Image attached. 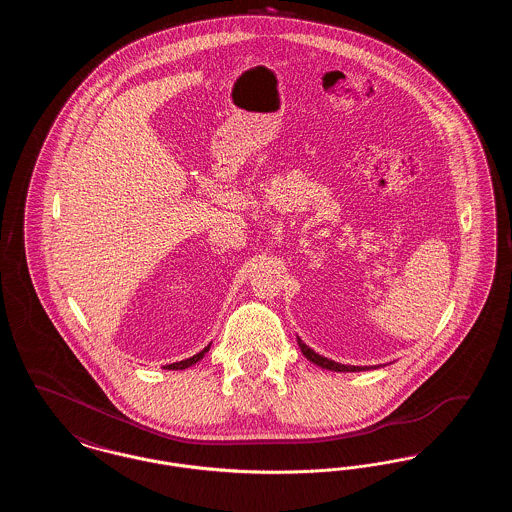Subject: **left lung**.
Masks as SVG:
<instances>
[{
	"label": "left lung",
	"instance_id": "left-lung-1",
	"mask_svg": "<svg viewBox=\"0 0 512 512\" xmlns=\"http://www.w3.org/2000/svg\"><path fill=\"white\" fill-rule=\"evenodd\" d=\"M299 347H301L303 355H305L311 363L322 366V368H326V370H336V372H357V370H366L363 366H345L340 365V363H334V361H328L326 357H320L313 349H309L301 340H299Z\"/></svg>",
	"mask_w": 512,
	"mask_h": 512
}]
</instances>
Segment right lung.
I'll return each instance as SVG.
<instances>
[{"instance_id":"right-lung-1","label":"right lung","mask_w":512,"mask_h":512,"mask_svg":"<svg viewBox=\"0 0 512 512\" xmlns=\"http://www.w3.org/2000/svg\"><path fill=\"white\" fill-rule=\"evenodd\" d=\"M211 347V345H209ZM209 347H205L203 351H199L197 355H194V357H190V359H186V361H180V363H174V365H169L167 368L169 370H182V368H188V366L195 365L197 361H201L203 359V355L209 351Z\"/></svg>"}]
</instances>
